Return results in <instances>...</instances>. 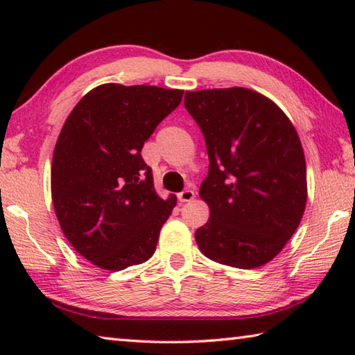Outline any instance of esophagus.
I'll use <instances>...</instances> for the list:
<instances>
[{
	"mask_svg": "<svg viewBox=\"0 0 355 355\" xmlns=\"http://www.w3.org/2000/svg\"><path fill=\"white\" fill-rule=\"evenodd\" d=\"M194 197H196V192L192 191V189H184V191H182L178 194V200L180 202H191V200H194Z\"/></svg>",
	"mask_w": 355,
	"mask_h": 355,
	"instance_id": "1",
	"label": "esophagus"
}]
</instances>
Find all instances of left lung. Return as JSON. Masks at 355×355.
I'll return each mask as SVG.
<instances>
[{
	"label": "left lung",
	"instance_id": "1",
	"mask_svg": "<svg viewBox=\"0 0 355 355\" xmlns=\"http://www.w3.org/2000/svg\"><path fill=\"white\" fill-rule=\"evenodd\" d=\"M184 107L209 159L199 192L209 219L197 228V245L220 264L260 268L285 248L307 203L297 131L272 100L245 87L186 91Z\"/></svg>",
	"mask_w": 355,
	"mask_h": 355
}]
</instances>
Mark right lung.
Here are the masks:
<instances>
[{
  "label": "right lung",
  "instance_id": "right-lung-1",
  "mask_svg": "<svg viewBox=\"0 0 355 355\" xmlns=\"http://www.w3.org/2000/svg\"><path fill=\"white\" fill-rule=\"evenodd\" d=\"M180 89L107 83L78 101L59 133L51 199L61 230L95 266L122 271L155 254L177 197L161 199L141 150Z\"/></svg>",
  "mask_w": 355,
  "mask_h": 355
}]
</instances>
